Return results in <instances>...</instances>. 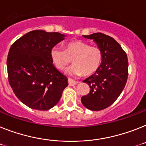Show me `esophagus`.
<instances>
[{
	"mask_svg": "<svg viewBox=\"0 0 146 146\" xmlns=\"http://www.w3.org/2000/svg\"><path fill=\"white\" fill-rule=\"evenodd\" d=\"M78 83H79V82H78V81L73 80V79H70V78H68V84H69V85H70V86L75 85V84H78Z\"/></svg>",
	"mask_w": 146,
	"mask_h": 146,
	"instance_id": "1",
	"label": "esophagus"
}]
</instances>
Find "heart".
Instances as JSON below:
<instances>
[{"label":"heart","mask_w":146,"mask_h":146,"mask_svg":"<svg viewBox=\"0 0 146 146\" xmlns=\"http://www.w3.org/2000/svg\"><path fill=\"white\" fill-rule=\"evenodd\" d=\"M50 58L55 67L63 70L71 62L74 64L66 70L70 75L89 76L95 73L102 60V53L98 46H90L82 41L68 43L65 50L58 46H53L50 50Z\"/></svg>","instance_id":"heart-1"}]
</instances>
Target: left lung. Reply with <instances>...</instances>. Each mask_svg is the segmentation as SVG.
<instances>
[{"label": "left lung", "mask_w": 146, "mask_h": 146, "mask_svg": "<svg viewBox=\"0 0 146 146\" xmlns=\"http://www.w3.org/2000/svg\"><path fill=\"white\" fill-rule=\"evenodd\" d=\"M94 39L102 53V60L95 73L83 82L88 84L90 93L81 99L84 107L101 111L112 105L125 86L128 76L127 54L115 39L97 33L83 35Z\"/></svg>", "instance_id": "1"}]
</instances>
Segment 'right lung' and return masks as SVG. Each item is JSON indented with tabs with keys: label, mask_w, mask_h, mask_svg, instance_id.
<instances>
[{
	"label": "right lung",
	"mask_w": 146,
	"mask_h": 146,
	"mask_svg": "<svg viewBox=\"0 0 146 146\" xmlns=\"http://www.w3.org/2000/svg\"><path fill=\"white\" fill-rule=\"evenodd\" d=\"M65 35L44 30L29 32L13 43L7 57L9 82L14 94L30 108L46 111L59 101L67 78L56 69L50 50Z\"/></svg>",
	"instance_id": "1"
}]
</instances>
